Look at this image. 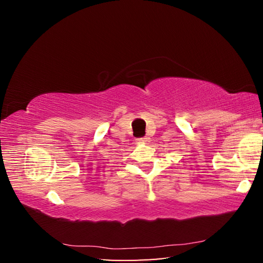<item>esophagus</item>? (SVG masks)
<instances>
[{"instance_id":"esophagus-1","label":"esophagus","mask_w":263,"mask_h":263,"mask_svg":"<svg viewBox=\"0 0 263 263\" xmlns=\"http://www.w3.org/2000/svg\"><path fill=\"white\" fill-rule=\"evenodd\" d=\"M138 142H140V144H147L149 141V138L148 137H145V138H140V139L137 140Z\"/></svg>"}]
</instances>
